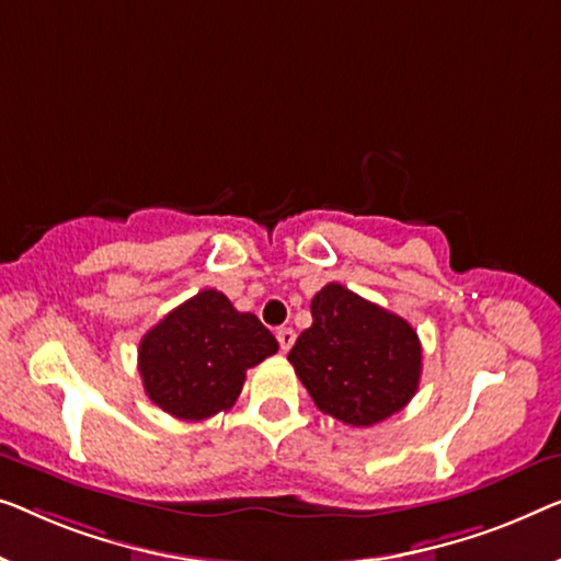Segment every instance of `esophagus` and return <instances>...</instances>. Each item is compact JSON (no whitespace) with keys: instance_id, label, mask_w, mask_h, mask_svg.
<instances>
[{"instance_id":"34e87169","label":"esophagus","mask_w":561,"mask_h":561,"mask_svg":"<svg viewBox=\"0 0 561 561\" xmlns=\"http://www.w3.org/2000/svg\"><path fill=\"white\" fill-rule=\"evenodd\" d=\"M275 339H278V344H280V348L283 352H288L290 346H294V341H296V331L294 329H278L275 331Z\"/></svg>"}]
</instances>
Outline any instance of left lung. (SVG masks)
<instances>
[{
    "label": "left lung",
    "mask_w": 561,
    "mask_h": 561,
    "mask_svg": "<svg viewBox=\"0 0 561 561\" xmlns=\"http://www.w3.org/2000/svg\"><path fill=\"white\" fill-rule=\"evenodd\" d=\"M313 323L288 362L316 408L346 425L369 427L400 412L417 392L422 346L402 316L329 283L311 300Z\"/></svg>",
    "instance_id": "left-lung-1"
}]
</instances>
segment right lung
Instances as JSON below:
<instances>
[{
  "mask_svg": "<svg viewBox=\"0 0 561 561\" xmlns=\"http://www.w3.org/2000/svg\"><path fill=\"white\" fill-rule=\"evenodd\" d=\"M278 352L255 313H240L207 288L169 311L139 344V371L149 400L180 420H207L230 410L245 371Z\"/></svg>",
  "mask_w": 561,
  "mask_h": 561,
  "instance_id": "right-lung-1",
  "label": "right lung"
}]
</instances>
